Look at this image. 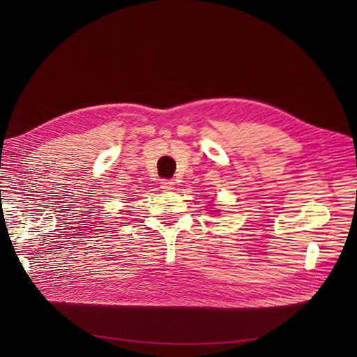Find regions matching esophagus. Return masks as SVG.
I'll return each mask as SVG.
<instances>
[{"mask_svg":"<svg viewBox=\"0 0 357 357\" xmlns=\"http://www.w3.org/2000/svg\"><path fill=\"white\" fill-rule=\"evenodd\" d=\"M160 188L163 191H172L175 188V182L171 179H162L160 182Z\"/></svg>","mask_w":357,"mask_h":357,"instance_id":"obj_1","label":"esophagus"}]
</instances>
